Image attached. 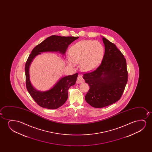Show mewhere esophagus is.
Segmentation results:
<instances>
[{"mask_svg":"<svg viewBox=\"0 0 152 152\" xmlns=\"http://www.w3.org/2000/svg\"><path fill=\"white\" fill-rule=\"evenodd\" d=\"M77 80L79 82V83H83L85 81L84 79H83V77L80 75H79L78 76Z\"/></svg>","mask_w":152,"mask_h":152,"instance_id":"34e87169","label":"esophagus"}]
</instances>
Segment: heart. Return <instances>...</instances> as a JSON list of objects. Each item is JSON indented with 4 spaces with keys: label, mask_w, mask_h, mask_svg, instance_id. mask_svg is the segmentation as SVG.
<instances>
[{
    "label": "heart",
    "mask_w": 152,
    "mask_h": 152,
    "mask_svg": "<svg viewBox=\"0 0 152 152\" xmlns=\"http://www.w3.org/2000/svg\"><path fill=\"white\" fill-rule=\"evenodd\" d=\"M104 49L98 41L84 40L74 45L69 49V64L75 66L80 62V69L90 71L96 69L100 64L104 56Z\"/></svg>",
    "instance_id": "heart-1"
}]
</instances>
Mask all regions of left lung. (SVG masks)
Here are the masks:
<instances>
[{"mask_svg": "<svg viewBox=\"0 0 152 152\" xmlns=\"http://www.w3.org/2000/svg\"><path fill=\"white\" fill-rule=\"evenodd\" d=\"M104 56L98 68L83 75L90 89L85 96L88 104L96 108L110 105L121 99L128 78L126 60L116 46L103 37Z\"/></svg>", "mask_w": 152, "mask_h": 152, "instance_id": "obj_1", "label": "left lung"}]
</instances>
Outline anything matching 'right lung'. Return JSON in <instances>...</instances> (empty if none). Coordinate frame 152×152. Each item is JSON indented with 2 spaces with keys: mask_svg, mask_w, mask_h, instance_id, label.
<instances>
[{
  "mask_svg": "<svg viewBox=\"0 0 152 152\" xmlns=\"http://www.w3.org/2000/svg\"><path fill=\"white\" fill-rule=\"evenodd\" d=\"M79 37H65L52 35L36 46L31 51L25 66L26 86L28 91L38 105L51 110L58 108L64 104L68 98V90L74 85L78 73L63 77L53 87L46 91H37L29 80V67L33 58L41 52H58L64 54L69 45Z\"/></svg>",
  "mask_w": 152,
  "mask_h": 152,
  "instance_id": "1",
  "label": "right lung"
}]
</instances>
